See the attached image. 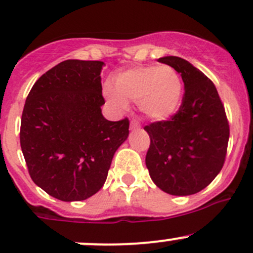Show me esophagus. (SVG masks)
Listing matches in <instances>:
<instances>
[{"label": "esophagus", "mask_w": 253, "mask_h": 253, "mask_svg": "<svg viewBox=\"0 0 253 253\" xmlns=\"http://www.w3.org/2000/svg\"><path fill=\"white\" fill-rule=\"evenodd\" d=\"M131 127L132 128H137V127H139V122L137 120H131Z\"/></svg>", "instance_id": "34e87169"}]
</instances>
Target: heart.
<instances>
[{
    "instance_id": "obj_1",
    "label": "heart",
    "mask_w": 253,
    "mask_h": 253,
    "mask_svg": "<svg viewBox=\"0 0 253 253\" xmlns=\"http://www.w3.org/2000/svg\"><path fill=\"white\" fill-rule=\"evenodd\" d=\"M182 81L170 66H142L120 73L115 89L106 96L112 105L125 109L127 101L138 103L139 110L153 120H167L178 110L182 100Z\"/></svg>"
}]
</instances>
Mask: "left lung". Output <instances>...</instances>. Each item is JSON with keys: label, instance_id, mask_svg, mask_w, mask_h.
Wrapping results in <instances>:
<instances>
[{"label": "left lung", "instance_id": "1", "mask_svg": "<svg viewBox=\"0 0 253 253\" xmlns=\"http://www.w3.org/2000/svg\"><path fill=\"white\" fill-rule=\"evenodd\" d=\"M158 61L180 73L185 93L169 120L144 126L150 138L145 165L164 192L193 195L206 188L225 163L230 134L228 117L215 85L205 73L176 56Z\"/></svg>", "mask_w": 253, "mask_h": 253}]
</instances>
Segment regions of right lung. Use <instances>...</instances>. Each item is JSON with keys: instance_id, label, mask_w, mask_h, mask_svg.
Instances as JSON below:
<instances>
[{"instance_id": "right-lung-1", "label": "right lung", "mask_w": 253, "mask_h": 253, "mask_svg": "<svg viewBox=\"0 0 253 253\" xmlns=\"http://www.w3.org/2000/svg\"><path fill=\"white\" fill-rule=\"evenodd\" d=\"M101 61L66 60L42 76L25 100L20 147L32 180L65 202L95 195L105 182L129 121H108Z\"/></svg>"}]
</instances>
